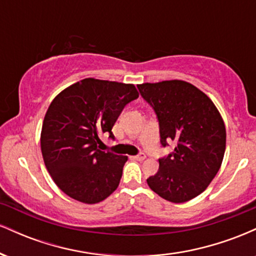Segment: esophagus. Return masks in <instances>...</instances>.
I'll list each match as a JSON object with an SVG mask.
<instances>
[{"label": "esophagus", "instance_id": "1", "mask_svg": "<svg viewBox=\"0 0 256 256\" xmlns=\"http://www.w3.org/2000/svg\"><path fill=\"white\" fill-rule=\"evenodd\" d=\"M134 158L137 161H143L146 158V154L144 152H140V154L136 155V156H134Z\"/></svg>", "mask_w": 256, "mask_h": 256}]
</instances>
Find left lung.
<instances>
[{
	"label": "left lung",
	"mask_w": 256,
	"mask_h": 256,
	"mask_svg": "<svg viewBox=\"0 0 256 256\" xmlns=\"http://www.w3.org/2000/svg\"><path fill=\"white\" fill-rule=\"evenodd\" d=\"M137 88L156 114L161 144L176 143L174 152L158 158V171L146 183L167 201H189L207 189L222 166L224 120L212 100L188 82L174 79Z\"/></svg>",
	"instance_id": "8db88e82"
}]
</instances>
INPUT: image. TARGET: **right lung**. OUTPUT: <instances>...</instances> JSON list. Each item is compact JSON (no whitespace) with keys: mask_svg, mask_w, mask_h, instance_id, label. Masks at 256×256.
Here are the masks:
<instances>
[{"mask_svg":"<svg viewBox=\"0 0 256 256\" xmlns=\"http://www.w3.org/2000/svg\"><path fill=\"white\" fill-rule=\"evenodd\" d=\"M134 84L85 78L61 91L46 110L40 150L49 174L70 198L98 204L118 188L128 156L100 150V136L112 128L128 102Z\"/></svg>","mask_w":256,"mask_h":256,"instance_id":"right-lung-1","label":"right lung"}]
</instances>
